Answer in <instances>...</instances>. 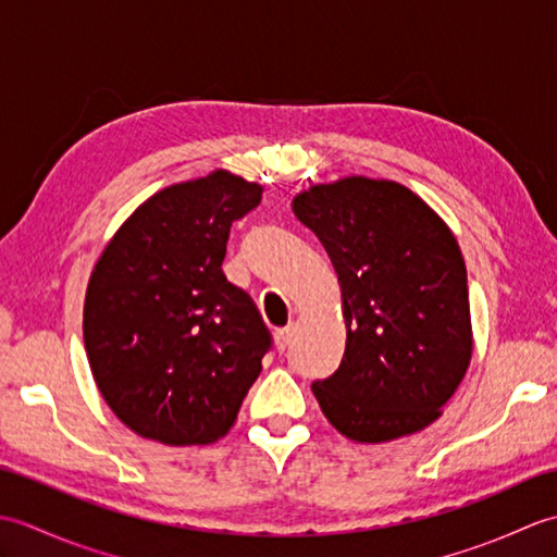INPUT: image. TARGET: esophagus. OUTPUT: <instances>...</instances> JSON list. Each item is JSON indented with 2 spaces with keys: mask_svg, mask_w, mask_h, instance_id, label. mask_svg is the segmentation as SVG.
I'll return each mask as SVG.
<instances>
[{
  "mask_svg": "<svg viewBox=\"0 0 557 557\" xmlns=\"http://www.w3.org/2000/svg\"><path fill=\"white\" fill-rule=\"evenodd\" d=\"M292 335H294V327H282L275 333V347L277 351H285L292 345Z\"/></svg>",
  "mask_w": 557,
  "mask_h": 557,
  "instance_id": "obj_1",
  "label": "esophagus"
}]
</instances>
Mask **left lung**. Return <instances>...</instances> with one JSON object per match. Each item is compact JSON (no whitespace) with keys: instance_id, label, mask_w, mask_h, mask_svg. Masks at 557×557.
<instances>
[{"instance_id":"1","label":"left lung","mask_w":557,"mask_h":557,"mask_svg":"<svg viewBox=\"0 0 557 557\" xmlns=\"http://www.w3.org/2000/svg\"><path fill=\"white\" fill-rule=\"evenodd\" d=\"M333 260L347 347L311 385L327 421L357 443L411 435L441 417L471 361L465 258L407 186L347 176L294 198Z\"/></svg>"}]
</instances>
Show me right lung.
<instances>
[{
    "label": "right lung",
    "mask_w": 557,
    "mask_h": 557,
    "mask_svg": "<svg viewBox=\"0 0 557 557\" xmlns=\"http://www.w3.org/2000/svg\"><path fill=\"white\" fill-rule=\"evenodd\" d=\"M260 194L224 170L172 184L136 208L96 263L83 342L104 401L134 433L208 445L234 425L272 337L222 260L232 222Z\"/></svg>",
    "instance_id": "add662e5"
}]
</instances>
